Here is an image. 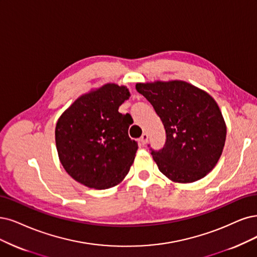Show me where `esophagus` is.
Wrapping results in <instances>:
<instances>
[{
    "label": "esophagus",
    "mask_w": 257,
    "mask_h": 257,
    "mask_svg": "<svg viewBox=\"0 0 257 257\" xmlns=\"http://www.w3.org/2000/svg\"><path fill=\"white\" fill-rule=\"evenodd\" d=\"M140 141H141V143L143 144V145L147 144V142H148V135H147V134H143V135H142Z\"/></svg>",
    "instance_id": "esophagus-1"
}]
</instances>
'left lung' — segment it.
I'll return each mask as SVG.
<instances>
[{"instance_id":"8db88e82","label":"left lung","mask_w":257,"mask_h":257,"mask_svg":"<svg viewBox=\"0 0 257 257\" xmlns=\"http://www.w3.org/2000/svg\"><path fill=\"white\" fill-rule=\"evenodd\" d=\"M136 89L164 125V146L150 148L160 172L179 183L206 176L219 160L226 137L222 114L211 95L179 80L138 83Z\"/></svg>"}]
</instances>
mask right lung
Instances as JSON below:
<instances>
[{"instance_id": "obj_1", "label": "right lung", "mask_w": 257, "mask_h": 257, "mask_svg": "<svg viewBox=\"0 0 257 257\" xmlns=\"http://www.w3.org/2000/svg\"><path fill=\"white\" fill-rule=\"evenodd\" d=\"M126 87L108 83L76 99L57 121L55 138L60 162L76 181L97 189L118 184L138 150L128 129L132 117L118 112L129 99Z\"/></svg>"}]
</instances>
